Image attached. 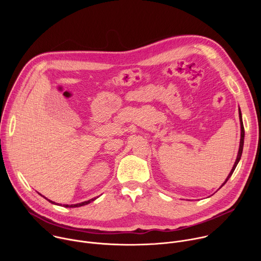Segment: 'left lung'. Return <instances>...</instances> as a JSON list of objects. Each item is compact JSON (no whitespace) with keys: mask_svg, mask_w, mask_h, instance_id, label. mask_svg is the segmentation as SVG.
Returning a JSON list of instances; mask_svg holds the SVG:
<instances>
[{"mask_svg":"<svg viewBox=\"0 0 261 261\" xmlns=\"http://www.w3.org/2000/svg\"><path fill=\"white\" fill-rule=\"evenodd\" d=\"M239 114H240V121H241V141H240V148H239V154H238V157H237V160H236V162H234V165H233V167H232V169H231V171H230V173L228 174V176H227V178L225 179V181L222 184V186H224L225 184H226V181L229 179V177L232 175V173H233V171H234V169H236V167H237V165H238V163H239V161H240V159H241V157H242V153H243V147H244V138H245V129H244V125H243V121H242V114H241V110L239 109ZM221 186V187H222ZM220 187V188H221ZM219 188V189H220Z\"/></svg>","mask_w":261,"mask_h":261,"instance_id":"left-lung-1","label":"left lung"}]
</instances>
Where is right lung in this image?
<instances>
[{"label":"right lung","mask_w":261,"mask_h":261,"mask_svg":"<svg viewBox=\"0 0 261 261\" xmlns=\"http://www.w3.org/2000/svg\"><path fill=\"white\" fill-rule=\"evenodd\" d=\"M96 198H92V199H90V200H88V201H84V202H82V203H76V204H64V206L65 207H77V206H83V205H86V204H89L90 202H92V201H94ZM48 200V199H47ZM48 201H50L51 203H56V202H54V201H51V200H48Z\"/></svg>","instance_id":"right-lung-1"}]
</instances>
